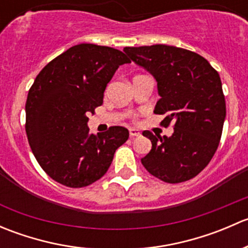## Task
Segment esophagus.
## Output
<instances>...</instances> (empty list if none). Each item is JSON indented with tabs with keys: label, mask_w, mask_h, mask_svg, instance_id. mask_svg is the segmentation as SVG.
I'll use <instances>...</instances> for the list:
<instances>
[{
	"label": "esophagus",
	"mask_w": 248,
	"mask_h": 248,
	"mask_svg": "<svg viewBox=\"0 0 248 248\" xmlns=\"http://www.w3.org/2000/svg\"><path fill=\"white\" fill-rule=\"evenodd\" d=\"M139 136H140V132L138 129L129 128V137H131V138H134V137H139Z\"/></svg>",
	"instance_id": "34e87169"
}]
</instances>
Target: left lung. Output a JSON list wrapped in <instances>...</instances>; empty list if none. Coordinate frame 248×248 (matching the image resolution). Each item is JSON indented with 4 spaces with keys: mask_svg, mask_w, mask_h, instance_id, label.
Returning a JSON list of instances; mask_svg holds the SVG:
<instances>
[{
    "mask_svg": "<svg viewBox=\"0 0 248 248\" xmlns=\"http://www.w3.org/2000/svg\"><path fill=\"white\" fill-rule=\"evenodd\" d=\"M124 51L155 77L161 96L155 114L163 127L174 124L171 137L154 136L142 166L168 184L193 179L214 157L226 119V99L219 74L197 52L164 44L126 46Z\"/></svg>",
    "mask_w": 248,
    "mask_h": 248,
    "instance_id": "1",
    "label": "left lung"
}]
</instances>
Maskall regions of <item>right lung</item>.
<instances>
[{"label":"right lung","instance_id":"1","mask_svg":"<svg viewBox=\"0 0 248 248\" xmlns=\"http://www.w3.org/2000/svg\"><path fill=\"white\" fill-rule=\"evenodd\" d=\"M131 60L120 50L96 44L69 47L39 72L26 101L27 139L44 171L63 186L81 188L108 171L124 127L90 134L89 115L103 104L106 87L119 66Z\"/></svg>","mask_w":248,"mask_h":248}]
</instances>
